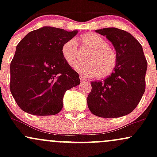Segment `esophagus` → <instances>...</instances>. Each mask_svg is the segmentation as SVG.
<instances>
[{
	"mask_svg": "<svg viewBox=\"0 0 157 157\" xmlns=\"http://www.w3.org/2000/svg\"><path fill=\"white\" fill-rule=\"evenodd\" d=\"M80 80L81 81V82H84L87 80V78L85 77L84 76H82V75H80Z\"/></svg>",
	"mask_w": 157,
	"mask_h": 157,
	"instance_id": "obj_1",
	"label": "esophagus"
}]
</instances>
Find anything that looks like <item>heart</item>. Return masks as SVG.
I'll return each mask as SVG.
<instances>
[{
  "instance_id": "heart-1",
  "label": "heart",
  "mask_w": 157,
  "mask_h": 157,
  "mask_svg": "<svg viewBox=\"0 0 157 157\" xmlns=\"http://www.w3.org/2000/svg\"><path fill=\"white\" fill-rule=\"evenodd\" d=\"M81 51L88 52L85 56L86 60L78 64L81 52L74 40L66 42L62 47L63 57L71 67L75 66V70L82 75L97 77H105L113 72L117 65V55L112 48L101 36L94 33L82 35L78 39Z\"/></svg>"
}]
</instances>
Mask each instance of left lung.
<instances>
[{
    "mask_svg": "<svg viewBox=\"0 0 157 157\" xmlns=\"http://www.w3.org/2000/svg\"><path fill=\"white\" fill-rule=\"evenodd\" d=\"M95 32L112 44L117 65L105 80L91 82L88 107L100 117H120L134 111L145 92L147 60L141 44L128 32L114 27Z\"/></svg>",
    "mask_w": 157,
    "mask_h": 157,
    "instance_id": "1",
    "label": "left lung"
}]
</instances>
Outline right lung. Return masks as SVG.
Returning a JSON list of instances; mask_svg holds the SVG:
<instances>
[{
    "mask_svg": "<svg viewBox=\"0 0 157 157\" xmlns=\"http://www.w3.org/2000/svg\"><path fill=\"white\" fill-rule=\"evenodd\" d=\"M77 32L46 26L29 32L17 44L10 64V91L23 111L57 114L63 106L65 92L80 83L78 73L61 52Z\"/></svg>",
    "mask_w": 157,
    "mask_h": 157,
    "instance_id": "add662e5",
    "label": "right lung"
}]
</instances>
